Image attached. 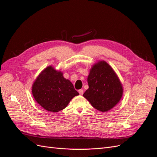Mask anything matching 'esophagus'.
I'll return each mask as SVG.
<instances>
[{"mask_svg":"<svg viewBox=\"0 0 157 157\" xmlns=\"http://www.w3.org/2000/svg\"><path fill=\"white\" fill-rule=\"evenodd\" d=\"M78 92H79V94H80V96H82V95L83 94V93H84V92H83V90H82V89H80V90H78Z\"/></svg>","mask_w":157,"mask_h":157,"instance_id":"obj_1","label":"esophagus"}]
</instances>
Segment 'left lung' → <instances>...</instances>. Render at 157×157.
I'll return each mask as SVG.
<instances>
[{
	"label": "left lung",
	"instance_id": "8db88e82",
	"mask_svg": "<svg viewBox=\"0 0 157 157\" xmlns=\"http://www.w3.org/2000/svg\"><path fill=\"white\" fill-rule=\"evenodd\" d=\"M88 83L89 88L83 96L101 112L110 111L123 96V86L119 78L111 66L103 60L92 66Z\"/></svg>",
	"mask_w": 157,
	"mask_h": 157
}]
</instances>
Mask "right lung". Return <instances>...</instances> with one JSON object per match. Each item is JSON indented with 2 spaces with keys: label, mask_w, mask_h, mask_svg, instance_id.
<instances>
[{
  "label": "right lung",
  "mask_w": 157,
  "mask_h": 157,
  "mask_svg": "<svg viewBox=\"0 0 157 157\" xmlns=\"http://www.w3.org/2000/svg\"><path fill=\"white\" fill-rule=\"evenodd\" d=\"M32 94L35 101L48 112L57 113L63 110L75 96L79 95L63 72L48 66L33 82Z\"/></svg>",
  "instance_id": "1"
}]
</instances>
